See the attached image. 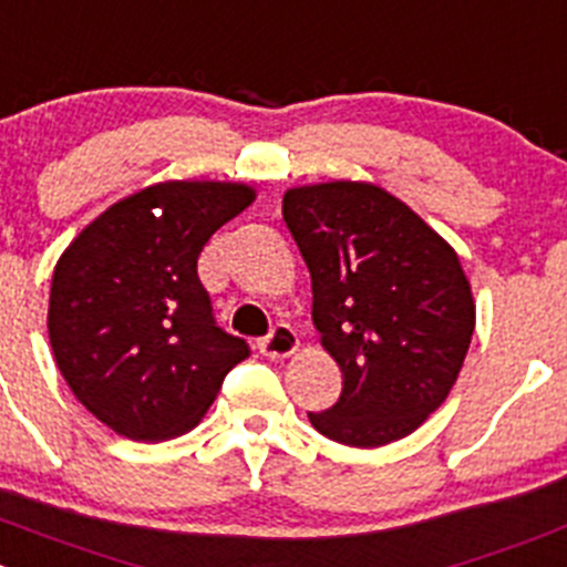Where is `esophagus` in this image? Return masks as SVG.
Segmentation results:
<instances>
[{
    "instance_id": "esophagus-1",
    "label": "esophagus",
    "mask_w": 567,
    "mask_h": 567,
    "mask_svg": "<svg viewBox=\"0 0 567 567\" xmlns=\"http://www.w3.org/2000/svg\"><path fill=\"white\" fill-rule=\"evenodd\" d=\"M299 349V336L288 324H277L271 336L259 341V352L266 358H290Z\"/></svg>"
}]
</instances>
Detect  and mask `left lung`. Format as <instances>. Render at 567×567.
I'll return each instance as SVG.
<instances>
[{
  "label": "left lung",
  "instance_id": "8db88e82",
  "mask_svg": "<svg viewBox=\"0 0 567 567\" xmlns=\"http://www.w3.org/2000/svg\"><path fill=\"white\" fill-rule=\"evenodd\" d=\"M282 218L310 268L313 324L343 391L308 414L349 447L414 433L456 385L475 330L458 254L372 182L290 187Z\"/></svg>",
  "mask_w": 567,
  "mask_h": 567
}]
</instances>
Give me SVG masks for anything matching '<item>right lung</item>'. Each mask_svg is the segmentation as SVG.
Here are the masks:
<instances>
[{
    "mask_svg": "<svg viewBox=\"0 0 567 567\" xmlns=\"http://www.w3.org/2000/svg\"><path fill=\"white\" fill-rule=\"evenodd\" d=\"M257 189L162 182L111 204L58 257L47 310L52 355L78 403L134 442L193 431L248 358L212 319L198 279L206 240Z\"/></svg>",
    "mask_w": 567,
    "mask_h": 567,
    "instance_id": "obj_1",
    "label": "right lung"
}]
</instances>
